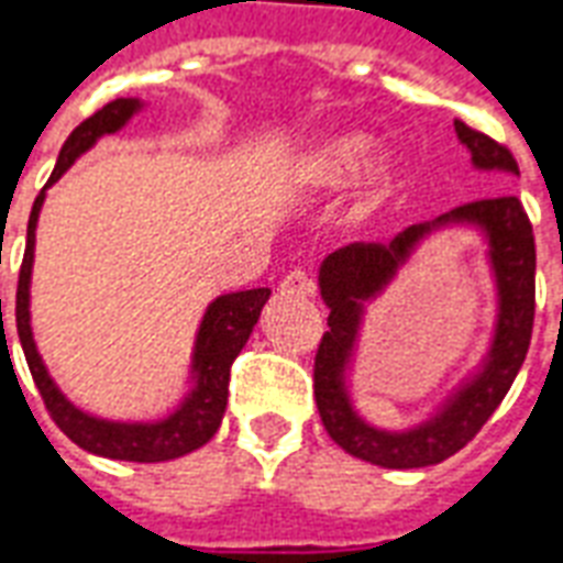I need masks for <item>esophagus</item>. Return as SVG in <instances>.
Masks as SVG:
<instances>
[{
	"mask_svg": "<svg viewBox=\"0 0 563 563\" xmlns=\"http://www.w3.org/2000/svg\"><path fill=\"white\" fill-rule=\"evenodd\" d=\"M280 295H289V298H313L316 283L310 280V274H307V271L295 268L280 280Z\"/></svg>",
	"mask_w": 563,
	"mask_h": 563,
	"instance_id": "34e87169",
	"label": "esophagus"
}]
</instances>
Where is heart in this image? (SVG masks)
Here are the masks:
<instances>
[{"label":"heart","mask_w":563,"mask_h":563,"mask_svg":"<svg viewBox=\"0 0 563 563\" xmlns=\"http://www.w3.org/2000/svg\"><path fill=\"white\" fill-rule=\"evenodd\" d=\"M369 148H373V140L364 136V133H340V136H331L324 140L307 161V178L313 181L316 187H324V190H336V187L352 185L357 178V173L366 166V157H369ZM394 176L390 169V161H378L369 173V185L373 190H385L387 181Z\"/></svg>","instance_id":"b5f03b06"}]
</instances>
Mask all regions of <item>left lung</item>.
<instances>
[{"label": "left lung", "instance_id": "left-lung-1", "mask_svg": "<svg viewBox=\"0 0 563 563\" xmlns=\"http://www.w3.org/2000/svg\"><path fill=\"white\" fill-rule=\"evenodd\" d=\"M453 124L460 143L472 152V164L477 169L519 176L516 157L507 145L495 143L493 136L474 131L460 119ZM453 222L477 225L490 241V261L499 289L494 345L482 369L463 383L430 421L411 431H378L356 415L344 387V369L351 363L356 331L363 321V303L384 291L420 240L435 228ZM534 232L526 208L516 197L465 202L430 223L402 229L387 244L355 241L349 247L334 250L319 268V289L331 316L313 364L316 406L328 435L345 453L382 468H427L462 451L501 406L528 355L534 328Z\"/></svg>", "mask_w": 563, "mask_h": 563}]
</instances>
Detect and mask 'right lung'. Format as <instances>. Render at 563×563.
I'll list each match as a JSON object with an SVG mask.
<instances>
[{"instance_id":"obj_1","label":"right lung","mask_w":563,"mask_h":563,"mask_svg":"<svg viewBox=\"0 0 563 563\" xmlns=\"http://www.w3.org/2000/svg\"><path fill=\"white\" fill-rule=\"evenodd\" d=\"M143 103L136 98H115L107 107L89 115L86 122L77 124L65 145H62L56 169L49 176L47 187L56 185L65 169H68L82 152H89L91 145L101 140L103 133H115L124 128L133 112ZM47 187L37 194L32 214H29L26 229V253L20 265V280H16V334L26 355L29 373L35 378L41 399L47 406L49 418L56 420L65 435L74 444H80L82 451L98 453L107 460L124 462H166L178 460L185 453L202 448L214 432H218L223 411H227L229 397V369L232 361L247 343L253 324L260 322V313L268 301L271 289H247V292L220 295L208 303L202 324H199L197 345H194V387L169 418L154 420V423H122V420L91 418L80 411L74 402L65 399L56 382L49 378L47 366L41 361L32 340V324H29V280H32V260H35V227ZM0 322H2V298H0Z\"/></svg>"}]
</instances>
